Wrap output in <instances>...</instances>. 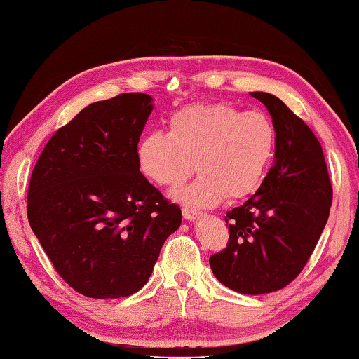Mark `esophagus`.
<instances>
[{
    "label": "esophagus",
    "mask_w": 359,
    "mask_h": 359,
    "mask_svg": "<svg viewBox=\"0 0 359 359\" xmlns=\"http://www.w3.org/2000/svg\"><path fill=\"white\" fill-rule=\"evenodd\" d=\"M182 215H184V218L187 221H194V219H198L199 212L193 210V208H188V207H182Z\"/></svg>",
    "instance_id": "obj_1"
}]
</instances>
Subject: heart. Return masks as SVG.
Listing matches in <instances>:
<instances>
[{
	"instance_id": "1",
	"label": "heart",
	"mask_w": 359,
	"mask_h": 359,
	"mask_svg": "<svg viewBox=\"0 0 359 359\" xmlns=\"http://www.w3.org/2000/svg\"><path fill=\"white\" fill-rule=\"evenodd\" d=\"M276 147L278 130L270 116L213 102L175 111L169 117V133H146L136 157L149 180L168 188L180 185L196 168L198 177L172 196L194 207H210L226 196L242 199L256 193Z\"/></svg>"
}]
</instances>
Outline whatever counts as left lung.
<instances>
[{
	"label": "left lung",
	"mask_w": 359,
	"mask_h": 359,
	"mask_svg": "<svg viewBox=\"0 0 359 359\" xmlns=\"http://www.w3.org/2000/svg\"><path fill=\"white\" fill-rule=\"evenodd\" d=\"M278 130L275 165L243 205L226 213L229 242L208 259L221 284L245 295L285 287L308 262L333 201L327 163L316 135L269 93H250Z\"/></svg>",
	"instance_id": "8db88e82"
}]
</instances>
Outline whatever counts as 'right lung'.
<instances>
[{"label":"right lung","instance_id":"right-lung-1","mask_svg":"<svg viewBox=\"0 0 359 359\" xmlns=\"http://www.w3.org/2000/svg\"><path fill=\"white\" fill-rule=\"evenodd\" d=\"M152 97L90 103L51 136L31 174L28 221L55 270L89 298L144 287L182 212L140 172Z\"/></svg>","mask_w":359,"mask_h":359}]
</instances>
